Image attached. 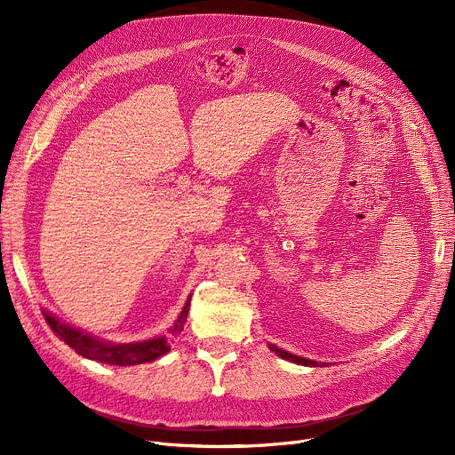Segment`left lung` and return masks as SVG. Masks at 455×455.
Returning a JSON list of instances; mask_svg holds the SVG:
<instances>
[{
    "instance_id": "left-lung-1",
    "label": "left lung",
    "mask_w": 455,
    "mask_h": 455,
    "mask_svg": "<svg viewBox=\"0 0 455 455\" xmlns=\"http://www.w3.org/2000/svg\"><path fill=\"white\" fill-rule=\"evenodd\" d=\"M270 348L274 350V352H277L279 356H283V358H287V360H292L294 363H301V365H318L316 362H313V360H306V358H298V356H292V355H289V352H284V350H279V348H275L274 345H270Z\"/></svg>"
}]
</instances>
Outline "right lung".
Returning <instances> with one entry per match:
<instances>
[{"instance_id":"obj_1","label":"right lung","mask_w":455,"mask_h":455,"mask_svg":"<svg viewBox=\"0 0 455 455\" xmlns=\"http://www.w3.org/2000/svg\"><path fill=\"white\" fill-rule=\"evenodd\" d=\"M189 313V299L185 304L181 315L178 316V323L172 328V333L181 331L185 318H188ZM44 318L48 326L52 328V331L58 335L61 341H65L71 348H75L76 355L90 358V360H97L103 363H110V365H134V363H144V362H154L159 356L166 355L171 345L166 343L164 338L159 339H151V341H144V343H131V345H112V343H105L99 341L88 333H82L80 330H75L71 326H67L63 323H60L58 318L50 316L48 313H44Z\"/></svg>"}]
</instances>
